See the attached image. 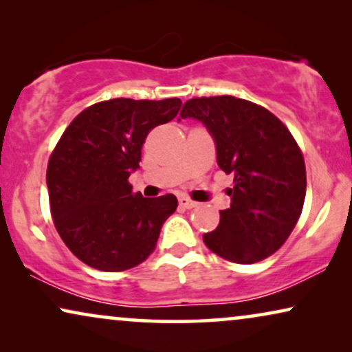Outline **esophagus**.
I'll return each instance as SVG.
<instances>
[{
    "label": "esophagus",
    "instance_id": "esophagus-1",
    "mask_svg": "<svg viewBox=\"0 0 352 352\" xmlns=\"http://www.w3.org/2000/svg\"><path fill=\"white\" fill-rule=\"evenodd\" d=\"M179 205L184 206V208H187V210H190V208H195V206L199 205V204H197V201H194V200L187 199V197H181Z\"/></svg>",
    "mask_w": 352,
    "mask_h": 352
}]
</instances>
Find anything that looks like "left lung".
I'll use <instances>...</instances> for the list:
<instances>
[{"label": "left lung", "mask_w": 352, "mask_h": 352, "mask_svg": "<svg viewBox=\"0 0 352 352\" xmlns=\"http://www.w3.org/2000/svg\"><path fill=\"white\" fill-rule=\"evenodd\" d=\"M181 118L205 124L218 166L234 175L232 204L219 211L205 245L239 264L271 256L292 234L306 197L305 160L292 133L267 109L234 96L187 100Z\"/></svg>", "instance_id": "1"}]
</instances>
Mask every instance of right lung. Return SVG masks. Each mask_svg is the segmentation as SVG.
Wrapping results in <instances>:
<instances>
[{
  "instance_id": "1",
  "label": "right lung",
  "mask_w": 352,
  "mask_h": 352,
  "mask_svg": "<svg viewBox=\"0 0 352 352\" xmlns=\"http://www.w3.org/2000/svg\"><path fill=\"white\" fill-rule=\"evenodd\" d=\"M181 105L177 98L104 100L83 110L57 142L46 173L51 214L64 243L88 266L126 271L155 250L177 199L134 194L128 177L148 131L171 122Z\"/></svg>"
}]
</instances>
